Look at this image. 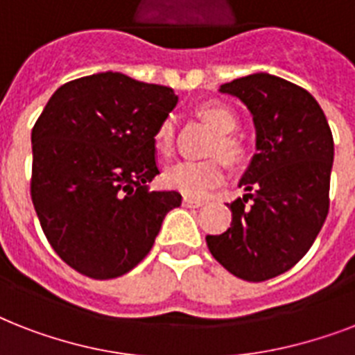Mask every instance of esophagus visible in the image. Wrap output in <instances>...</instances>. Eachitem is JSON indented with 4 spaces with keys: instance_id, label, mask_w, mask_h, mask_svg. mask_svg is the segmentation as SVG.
<instances>
[{
    "instance_id": "1",
    "label": "esophagus",
    "mask_w": 355,
    "mask_h": 355,
    "mask_svg": "<svg viewBox=\"0 0 355 355\" xmlns=\"http://www.w3.org/2000/svg\"><path fill=\"white\" fill-rule=\"evenodd\" d=\"M182 205L186 206V208H200V206L205 205V202L199 199H191V197H184Z\"/></svg>"
}]
</instances>
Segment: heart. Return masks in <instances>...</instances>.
<instances>
[{
    "label": "heart",
    "instance_id": "1",
    "mask_svg": "<svg viewBox=\"0 0 355 355\" xmlns=\"http://www.w3.org/2000/svg\"><path fill=\"white\" fill-rule=\"evenodd\" d=\"M195 116L216 132L210 155H219L228 164H241L247 149L236 128L239 125L236 112L223 103H205L195 108ZM175 145V127L171 119H164L155 132V147L162 155H171ZM225 180V166L219 158L200 162H180L164 173L167 188L177 189L188 197H202Z\"/></svg>",
    "mask_w": 355,
    "mask_h": 355
}]
</instances>
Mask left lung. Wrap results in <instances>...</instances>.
Returning a JSON list of instances; mask_svg holds the SVG:
<instances>
[{
  "instance_id": "1",
  "label": "left lung",
  "mask_w": 355,
  "mask_h": 355,
  "mask_svg": "<svg viewBox=\"0 0 355 355\" xmlns=\"http://www.w3.org/2000/svg\"><path fill=\"white\" fill-rule=\"evenodd\" d=\"M221 92L252 112L258 153L239 182L248 193L227 205L230 228L206 243L228 272L263 282L297 265L324 225L334 138L319 103L289 80L254 73Z\"/></svg>"
}]
</instances>
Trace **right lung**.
Returning a JSON list of instances; mask_svg holds the SVG:
<instances>
[{
	"instance_id": "1",
	"label": "right lung",
	"mask_w": 355,
	"mask_h": 355,
	"mask_svg": "<svg viewBox=\"0 0 355 355\" xmlns=\"http://www.w3.org/2000/svg\"><path fill=\"white\" fill-rule=\"evenodd\" d=\"M177 101L167 86L107 71L60 86L36 119L31 199L53 250L83 276L134 269L182 202L147 189L160 173L156 128Z\"/></svg>"
}]
</instances>
